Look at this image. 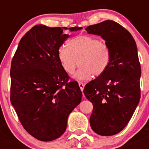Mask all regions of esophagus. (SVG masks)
<instances>
[{
    "label": "esophagus",
    "instance_id": "1",
    "mask_svg": "<svg viewBox=\"0 0 149 149\" xmlns=\"http://www.w3.org/2000/svg\"><path fill=\"white\" fill-rule=\"evenodd\" d=\"M78 84H79V86H80V89H81V90L83 92L84 88V84L83 82H81V81H80V82H78Z\"/></svg>",
    "mask_w": 149,
    "mask_h": 149
}]
</instances>
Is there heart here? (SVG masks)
Listing matches in <instances>:
<instances>
[{
	"label": "heart",
	"instance_id": "1",
	"mask_svg": "<svg viewBox=\"0 0 149 149\" xmlns=\"http://www.w3.org/2000/svg\"><path fill=\"white\" fill-rule=\"evenodd\" d=\"M59 61L68 74H73L78 66L81 67L74 77L85 81L95 76H100L108 68L110 60L109 47L105 42L94 36L80 35L67 42V47H60L57 52Z\"/></svg>",
	"mask_w": 149,
	"mask_h": 149
}]
</instances>
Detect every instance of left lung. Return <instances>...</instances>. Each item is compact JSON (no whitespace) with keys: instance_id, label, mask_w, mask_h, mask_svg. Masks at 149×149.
Masks as SVG:
<instances>
[{"instance_id":"8db88e82","label":"left lung","mask_w":149,"mask_h":149,"mask_svg":"<svg viewBox=\"0 0 149 149\" xmlns=\"http://www.w3.org/2000/svg\"><path fill=\"white\" fill-rule=\"evenodd\" d=\"M86 30L101 36L110 50L108 68L86 84L84 93L93 105L89 119L93 131L101 136H112L127 125L140 99L141 67L136 42L113 21L90 25Z\"/></svg>"}]
</instances>
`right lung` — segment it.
<instances>
[{
    "label": "right lung",
    "instance_id": "obj_1",
    "mask_svg": "<svg viewBox=\"0 0 149 149\" xmlns=\"http://www.w3.org/2000/svg\"><path fill=\"white\" fill-rule=\"evenodd\" d=\"M63 29L67 27L34 26L22 38L11 63V104L24 128L41 141L63 135L68 115L82 98L78 84L70 81L57 56L69 36Z\"/></svg>",
    "mask_w": 149,
    "mask_h": 149
}]
</instances>
